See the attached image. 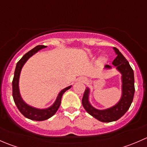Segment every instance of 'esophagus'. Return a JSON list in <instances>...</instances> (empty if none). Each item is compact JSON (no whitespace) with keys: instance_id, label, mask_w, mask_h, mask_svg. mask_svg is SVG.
<instances>
[{"instance_id":"1","label":"esophagus","mask_w":147,"mask_h":147,"mask_svg":"<svg viewBox=\"0 0 147 147\" xmlns=\"http://www.w3.org/2000/svg\"><path fill=\"white\" fill-rule=\"evenodd\" d=\"M84 81H86V80H84Z\"/></svg>"}]
</instances>
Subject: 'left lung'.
I'll use <instances>...</instances> for the list:
<instances>
[{"label": "left lung", "mask_w": 147, "mask_h": 147, "mask_svg": "<svg viewBox=\"0 0 147 147\" xmlns=\"http://www.w3.org/2000/svg\"><path fill=\"white\" fill-rule=\"evenodd\" d=\"M115 53L117 55L116 58L112 62V64L117 67V69L122 75V96L120 101L115 106L105 109L98 110L92 107L88 101L89 90L87 89L83 94L82 104L86 111L94 117L95 119L103 122H111L117 121L121 118L131 106L134 98V71L130 66L127 59L116 47H114ZM106 68H111L109 65H105Z\"/></svg>", "instance_id": "1"}]
</instances>
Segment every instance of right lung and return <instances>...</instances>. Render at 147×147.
Listing matches in <instances>:
<instances>
[{"label": "right lung", "mask_w": 147, "mask_h": 147, "mask_svg": "<svg viewBox=\"0 0 147 147\" xmlns=\"http://www.w3.org/2000/svg\"><path fill=\"white\" fill-rule=\"evenodd\" d=\"M46 46L45 45H38L36 47H34L29 52H28L26 54H25L23 56L21 59L19 60L16 65V70H15L14 77H13V82H12V86H13V97L14 100L15 104L17 106L18 109H19L21 114L24 115L26 117L30 119L35 120V121H43V120L49 119L52 116L56 113L57 109L60 107V103H61V98L63 94H64L65 92L69 90L71 87V86L66 87V88L63 89L60 93H59L58 96L57 97L55 102L50 107L47 108L45 109H35V108L29 106L27 104L25 103L23 100H22L21 97H20V92H19V88H18V81H19V77H20V71H21L22 67H23V65L26 63V62L28 60V58L33 55L35 53L39 51L42 48H45Z\"/></svg>", "instance_id": "1"}]
</instances>
